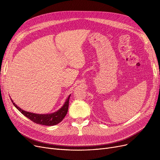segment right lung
I'll return each instance as SVG.
<instances>
[{
	"label": "right lung",
	"mask_w": 160,
	"mask_h": 160,
	"mask_svg": "<svg viewBox=\"0 0 160 160\" xmlns=\"http://www.w3.org/2000/svg\"><path fill=\"white\" fill-rule=\"evenodd\" d=\"M70 96L71 95L67 98L63 106L60 109V110L56 112L50 114H36L24 111L21 108L17 106L12 99L11 100L14 106L18 109L22 114L28 117L29 119H30L33 122L45 126H54L58 124L59 122H60L65 117L67 112H68Z\"/></svg>",
	"instance_id": "add662e5"
}]
</instances>
